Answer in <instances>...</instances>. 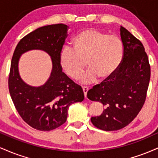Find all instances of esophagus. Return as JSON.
Instances as JSON below:
<instances>
[{"label":"esophagus","mask_w":158,"mask_h":158,"mask_svg":"<svg viewBox=\"0 0 158 158\" xmlns=\"http://www.w3.org/2000/svg\"><path fill=\"white\" fill-rule=\"evenodd\" d=\"M82 90H83V92H84L85 97L86 98L87 97V93H88V87H82Z\"/></svg>","instance_id":"esophagus-1"}]
</instances>
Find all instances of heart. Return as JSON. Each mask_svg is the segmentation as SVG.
Masks as SVG:
<instances>
[{
    "label": "heart",
    "mask_w": 158,
    "mask_h": 158,
    "mask_svg": "<svg viewBox=\"0 0 158 158\" xmlns=\"http://www.w3.org/2000/svg\"><path fill=\"white\" fill-rule=\"evenodd\" d=\"M72 49L65 48L59 56V65L70 78L79 79L86 63L88 71L81 78L84 83L94 82L99 77L107 80L118 70L124 56L120 39L114 35L89 28L80 31L71 41Z\"/></svg>",
    "instance_id": "1"
}]
</instances>
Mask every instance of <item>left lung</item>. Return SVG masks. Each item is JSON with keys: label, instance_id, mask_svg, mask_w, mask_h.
Segmentation results:
<instances>
[{"label": "left lung", "instance_id": "1", "mask_svg": "<svg viewBox=\"0 0 158 158\" xmlns=\"http://www.w3.org/2000/svg\"><path fill=\"white\" fill-rule=\"evenodd\" d=\"M124 56L118 70L107 80L88 91V98L106 106L102 114L90 118L104 131L121 129L137 117L146 100L151 69L140 41L120 27Z\"/></svg>", "mask_w": 158, "mask_h": 158}]
</instances>
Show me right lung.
I'll use <instances>...</instances> for the list:
<instances>
[{
    "label": "right lung",
    "instance_id": "right-lung-1",
    "mask_svg": "<svg viewBox=\"0 0 158 158\" xmlns=\"http://www.w3.org/2000/svg\"><path fill=\"white\" fill-rule=\"evenodd\" d=\"M68 29L63 23L39 27L21 39L12 56L9 77L11 98L23 120L39 131H51L64 124L69 106L81 102L85 97L81 86L62 72L59 65ZM33 49L46 52L53 64L48 81L39 87L25 83L18 71L20 56Z\"/></svg>",
    "mask_w": 158,
    "mask_h": 158
}]
</instances>
